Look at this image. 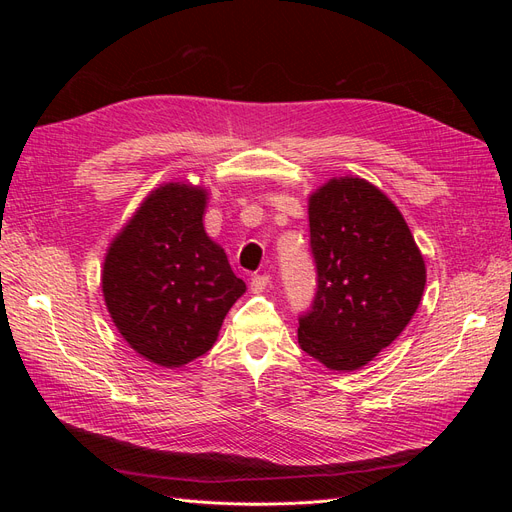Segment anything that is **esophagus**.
<instances>
[{
	"label": "esophagus",
	"instance_id": "obj_1",
	"mask_svg": "<svg viewBox=\"0 0 512 512\" xmlns=\"http://www.w3.org/2000/svg\"><path fill=\"white\" fill-rule=\"evenodd\" d=\"M269 282H271L269 275H254L252 280H250V288H252L254 294H260V292H265Z\"/></svg>",
	"mask_w": 512,
	"mask_h": 512
}]
</instances>
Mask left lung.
Segmentation results:
<instances>
[{
  "label": "left lung",
  "instance_id": "obj_1",
  "mask_svg": "<svg viewBox=\"0 0 512 512\" xmlns=\"http://www.w3.org/2000/svg\"><path fill=\"white\" fill-rule=\"evenodd\" d=\"M309 245L318 284L299 344L331 369H359L414 316L423 256L399 209L359 177L331 179L309 198Z\"/></svg>",
  "mask_w": 512,
  "mask_h": 512
}]
</instances>
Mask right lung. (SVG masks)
Masks as SVG:
<instances>
[{"mask_svg": "<svg viewBox=\"0 0 512 512\" xmlns=\"http://www.w3.org/2000/svg\"><path fill=\"white\" fill-rule=\"evenodd\" d=\"M205 190L166 183L145 198L104 260L102 292L115 327L147 361L181 367L218 339L243 280L203 228Z\"/></svg>", "mask_w": 512, "mask_h": 512, "instance_id": "1", "label": "right lung"}]
</instances>
